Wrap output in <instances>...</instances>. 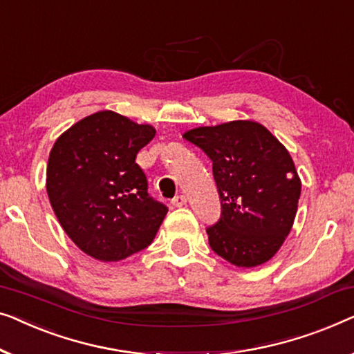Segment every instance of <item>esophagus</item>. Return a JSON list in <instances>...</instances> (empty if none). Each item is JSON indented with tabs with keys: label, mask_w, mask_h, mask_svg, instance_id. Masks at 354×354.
<instances>
[{
	"label": "esophagus",
	"mask_w": 354,
	"mask_h": 354,
	"mask_svg": "<svg viewBox=\"0 0 354 354\" xmlns=\"http://www.w3.org/2000/svg\"><path fill=\"white\" fill-rule=\"evenodd\" d=\"M186 202H187V198L184 197V196H176V197L173 198V201H171V205H173V207H176V208H179V207H184V205H186Z\"/></svg>",
	"instance_id": "esophagus-1"
}]
</instances>
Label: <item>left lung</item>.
Segmentation results:
<instances>
[{"instance_id": "obj_1", "label": "left lung", "mask_w": 354, "mask_h": 354, "mask_svg": "<svg viewBox=\"0 0 354 354\" xmlns=\"http://www.w3.org/2000/svg\"><path fill=\"white\" fill-rule=\"evenodd\" d=\"M183 138L213 162L221 218L207 229L212 250L237 268L270 261L290 232L301 194L286 146L252 120L192 128Z\"/></svg>"}]
</instances>
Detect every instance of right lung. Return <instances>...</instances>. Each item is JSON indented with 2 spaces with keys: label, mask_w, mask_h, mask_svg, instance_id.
Segmentation results:
<instances>
[{
  "label": "right lung",
  "mask_w": 354,
  "mask_h": 354,
  "mask_svg": "<svg viewBox=\"0 0 354 354\" xmlns=\"http://www.w3.org/2000/svg\"><path fill=\"white\" fill-rule=\"evenodd\" d=\"M153 136L152 125L101 111L64 131L49 152V202L67 236L94 260L120 261L151 245L167 215L134 162Z\"/></svg>",
  "instance_id": "right-lung-1"
}]
</instances>
